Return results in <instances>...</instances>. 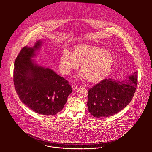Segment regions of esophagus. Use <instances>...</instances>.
Masks as SVG:
<instances>
[{
  "label": "esophagus",
  "mask_w": 152,
  "mask_h": 152,
  "mask_svg": "<svg viewBox=\"0 0 152 152\" xmlns=\"http://www.w3.org/2000/svg\"><path fill=\"white\" fill-rule=\"evenodd\" d=\"M77 88H78L77 86H74V85H72V89L73 91H75L76 89H77Z\"/></svg>",
  "instance_id": "1"
}]
</instances>
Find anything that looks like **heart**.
<instances>
[{
  "instance_id": "b5f03b06",
  "label": "heart",
  "mask_w": 152,
  "mask_h": 152,
  "mask_svg": "<svg viewBox=\"0 0 152 152\" xmlns=\"http://www.w3.org/2000/svg\"><path fill=\"white\" fill-rule=\"evenodd\" d=\"M79 64L83 71L78 74V77H87L89 81L97 83L108 76L113 64V58L108 51L96 46L80 45L72 53L66 49L62 52L60 69L63 74H69Z\"/></svg>"
}]
</instances>
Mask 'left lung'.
<instances>
[{
  "label": "left lung",
  "mask_w": 152,
  "mask_h": 152,
  "mask_svg": "<svg viewBox=\"0 0 152 152\" xmlns=\"http://www.w3.org/2000/svg\"><path fill=\"white\" fill-rule=\"evenodd\" d=\"M125 80L105 79L88 91L87 106L94 117H109L130 103L137 85V71Z\"/></svg>",
  "instance_id": "8db88e82"
}]
</instances>
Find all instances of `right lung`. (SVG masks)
I'll return each mask as SVG.
<instances>
[{
    "label": "right lung",
    "instance_id": "obj_1",
    "mask_svg": "<svg viewBox=\"0 0 152 152\" xmlns=\"http://www.w3.org/2000/svg\"><path fill=\"white\" fill-rule=\"evenodd\" d=\"M42 41L32 47H23L15 61L13 81L22 102L34 112L54 115L60 112L72 90L69 83L48 67L37 64L36 56Z\"/></svg>",
    "mask_w": 152,
    "mask_h": 152
}]
</instances>
